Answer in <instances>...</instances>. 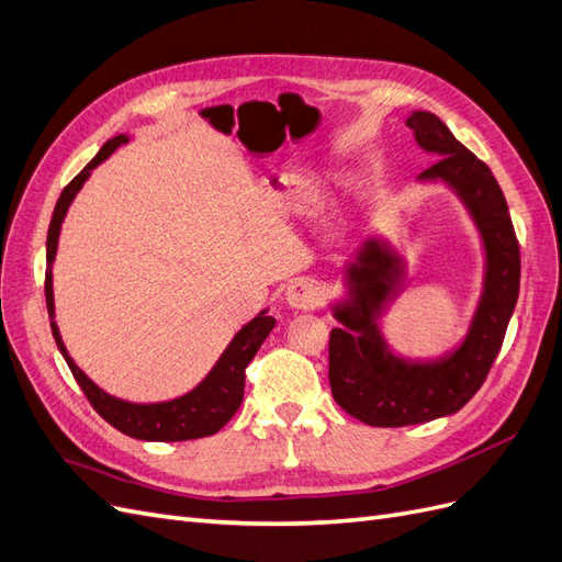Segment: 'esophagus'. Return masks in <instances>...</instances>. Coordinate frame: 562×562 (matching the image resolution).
Returning a JSON list of instances; mask_svg holds the SVG:
<instances>
[{
    "mask_svg": "<svg viewBox=\"0 0 562 562\" xmlns=\"http://www.w3.org/2000/svg\"><path fill=\"white\" fill-rule=\"evenodd\" d=\"M285 302L293 310H312L318 304V288L307 279H295L285 288Z\"/></svg>",
    "mask_w": 562,
    "mask_h": 562,
    "instance_id": "obj_1",
    "label": "esophagus"
}]
</instances>
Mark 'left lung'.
<instances>
[{"mask_svg":"<svg viewBox=\"0 0 562 562\" xmlns=\"http://www.w3.org/2000/svg\"><path fill=\"white\" fill-rule=\"evenodd\" d=\"M405 124L415 131L419 147L440 157L419 180H443L464 201L483 236L487 267L464 342L446 359L407 363L386 349L375 323L403 269L378 241H366L359 265L349 269L353 302L335 307V318L347 328L330 330L328 380L337 405L370 427H407L464 407L497 359L520 288L518 239L502 187L487 164L431 112H413Z\"/></svg>","mask_w":562,"mask_h":562,"instance_id":"8db88e82","label":"left lung"}]
</instances>
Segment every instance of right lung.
Instances as JSON below:
<instances>
[{"label": "right lung", "mask_w": 562, "mask_h": 562, "mask_svg": "<svg viewBox=\"0 0 562 562\" xmlns=\"http://www.w3.org/2000/svg\"><path fill=\"white\" fill-rule=\"evenodd\" d=\"M128 143L126 135H116V138L108 140L100 147L98 155L83 166V171L65 187L60 192V199L54 209V217H50L48 236H46V281H44V295H46V307L50 316V330H54V339L63 353L65 363L70 366L77 384L81 386L83 394H87L93 411L110 422L114 429L122 434L138 438V440H161V443H173V440H192L213 436L239 411L244 401V386H246V366L252 361V356L258 353L271 328L277 326V321L267 316V312H260L255 316L248 326H244L239 333L234 335L225 353L220 356L215 368L209 372L206 380H203L190 394H184L176 401L166 403H128L122 398H114L105 394L103 389L93 384L83 372L77 368V363L67 353L60 330L54 321V274H50V265L56 260L58 250V236L60 225L65 220L67 209H70L72 199L81 190V184L89 180L91 171L103 164L116 147Z\"/></svg>", "instance_id": "add662e5"}]
</instances>
